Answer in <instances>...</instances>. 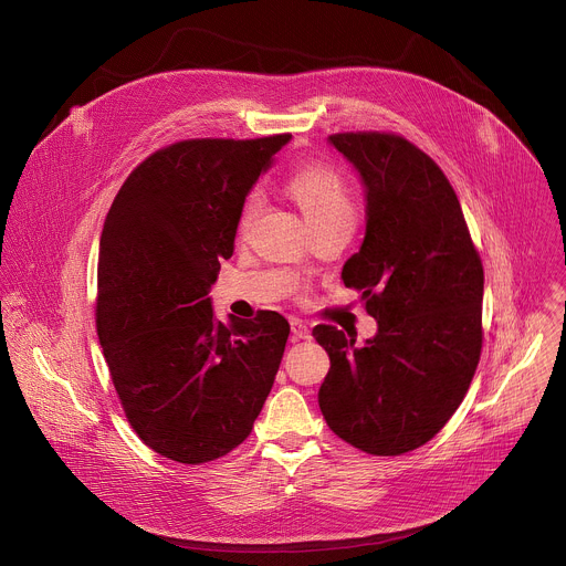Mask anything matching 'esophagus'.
Wrapping results in <instances>:
<instances>
[{
  "instance_id": "esophagus-1",
  "label": "esophagus",
  "mask_w": 566,
  "mask_h": 566,
  "mask_svg": "<svg viewBox=\"0 0 566 566\" xmlns=\"http://www.w3.org/2000/svg\"><path fill=\"white\" fill-rule=\"evenodd\" d=\"M291 338L293 340H306V338H311V332H308V327L304 325V322L300 319V317H291Z\"/></svg>"
}]
</instances>
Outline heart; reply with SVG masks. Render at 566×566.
<instances>
[{
  "mask_svg": "<svg viewBox=\"0 0 566 566\" xmlns=\"http://www.w3.org/2000/svg\"><path fill=\"white\" fill-rule=\"evenodd\" d=\"M286 190L300 206L308 226H319L329 221H354V199L345 179L319 166H306L295 170ZM258 212V199L249 197L239 212V228L247 230Z\"/></svg>",
  "mask_w": 566,
  "mask_h": 566,
  "instance_id": "obj_1",
  "label": "heart"
}]
</instances>
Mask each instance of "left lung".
I'll return each mask as SVG.
<instances>
[{"label":"left lung","mask_w":566,"mask_h":566,"mask_svg":"<svg viewBox=\"0 0 566 566\" xmlns=\"http://www.w3.org/2000/svg\"><path fill=\"white\" fill-rule=\"evenodd\" d=\"M329 143L365 186V239L343 266L378 332L365 345L332 325L313 338L332 367L317 391L327 426L354 448L394 457L454 415L481 354L483 266L459 199L434 160L396 134Z\"/></svg>","instance_id":"obj_1"}]
</instances>
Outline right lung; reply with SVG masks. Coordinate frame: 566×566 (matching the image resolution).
I'll use <instances>...</instances> for the list:
<instances>
[{
	"label": "right lung",
	"instance_id": "add662e5",
	"mask_svg": "<svg viewBox=\"0 0 566 566\" xmlns=\"http://www.w3.org/2000/svg\"><path fill=\"white\" fill-rule=\"evenodd\" d=\"M291 134L190 138L147 156L101 234L96 327L134 432L199 465L244 441L289 338L275 311L214 319L210 286L234 251L239 212Z\"/></svg>",
	"mask_w": 566,
	"mask_h": 566
}]
</instances>
